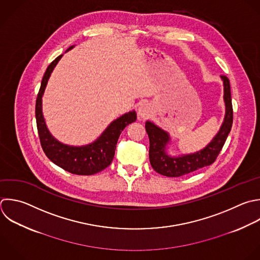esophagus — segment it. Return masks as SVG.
Here are the masks:
<instances>
[{"mask_svg": "<svg viewBox=\"0 0 260 260\" xmlns=\"http://www.w3.org/2000/svg\"><path fill=\"white\" fill-rule=\"evenodd\" d=\"M151 113V110L148 105L143 104L138 108V117L139 119H147Z\"/></svg>", "mask_w": 260, "mask_h": 260, "instance_id": "34e87169", "label": "esophagus"}]
</instances>
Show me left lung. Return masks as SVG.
I'll return each mask as SVG.
<instances>
[{
  "instance_id": "left-lung-1",
  "label": "left lung",
  "mask_w": 260,
  "mask_h": 260,
  "mask_svg": "<svg viewBox=\"0 0 260 260\" xmlns=\"http://www.w3.org/2000/svg\"><path fill=\"white\" fill-rule=\"evenodd\" d=\"M220 77L223 82L225 115L219 131L203 149L186 155L171 156L166 152L167 144L170 141L168 132L149 121L145 123V130L149 138V161L153 170L158 174L167 177H180L203 167L210 166L216 159L233 124L230 81L224 75H221Z\"/></svg>"
}]
</instances>
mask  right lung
I'll list each match as a JSON object with an SVG mask.
<instances>
[{
	"instance_id": "1",
	"label": "right lung",
	"mask_w": 260,
	"mask_h": 260,
	"mask_svg": "<svg viewBox=\"0 0 260 260\" xmlns=\"http://www.w3.org/2000/svg\"><path fill=\"white\" fill-rule=\"evenodd\" d=\"M70 47L67 51L71 50ZM63 55L57 57L47 68L43 77L41 88L37 98L36 118L38 132L42 147L46 155L57 166L65 171L76 175H93L109 167L114 158L117 142L121 132L126 126L136 121L135 111H131L113 121L103 134L92 143L84 146H71L58 141L47 128L43 110L42 99L48 80Z\"/></svg>"
}]
</instances>
